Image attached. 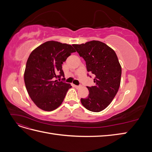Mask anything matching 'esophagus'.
Listing matches in <instances>:
<instances>
[{"mask_svg":"<svg viewBox=\"0 0 152 152\" xmlns=\"http://www.w3.org/2000/svg\"><path fill=\"white\" fill-rule=\"evenodd\" d=\"M74 87H75V88H77V89H79V88H80V86H76V85H74Z\"/></svg>","mask_w":152,"mask_h":152,"instance_id":"obj_1","label":"esophagus"}]
</instances>
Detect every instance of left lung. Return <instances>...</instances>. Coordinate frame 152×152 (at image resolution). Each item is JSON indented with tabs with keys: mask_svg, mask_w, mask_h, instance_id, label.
Returning a JSON list of instances; mask_svg holds the SVG:
<instances>
[{
	"mask_svg": "<svg viewBox=\"0 0 152 152\" xmlns=\"http://www.w3.org/2000/svg\"><path fill=\"white\" fill-rule=\"evenodd\" d=\"M72 45L84 58L87 72L95 75V86L87 87L89 96L81 98V103L89 111L99 112L111 103L120 87L122 68L117 54L98 40Z\"/></svg>",
	"mask_w": 152,
	"mask_h": 152,
	"instance_id": "1",
	"label": "left lung"
}]
</instances>
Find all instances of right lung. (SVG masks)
Wrapping results in <instances>:
<instances>
[{
	"mask_svg": "<svg viewBox=\"0 0 152 152\" xmlns=\"http://www.w3.org/2000/svg\"><path fill=\"white\" fill-rule=\"evenodd\" d=\"M75 52L70 44L50 40L39 45L30 54L24 73L25 84L30 98L41 110L53 111L63 102L72 86L54 80V78L64 77L62 64Z\"/></svg>",
	"mask_w": 152,
	"mask_h": 152,
	"instance_id": "add662e5",
	"label": "right lung"
}]
</instances>
